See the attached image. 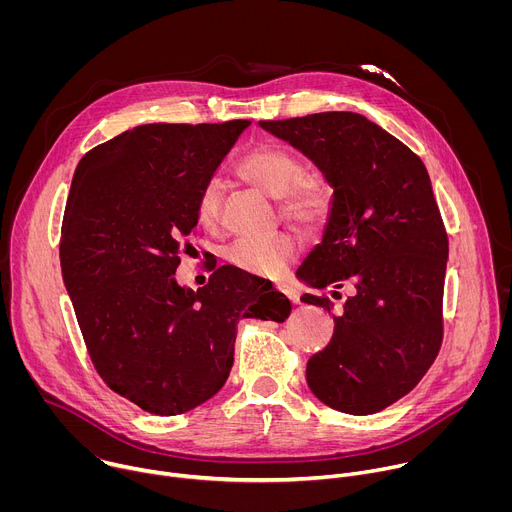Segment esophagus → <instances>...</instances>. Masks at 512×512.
Returning a JSON list of instances; mask_svg holds the SVG:
<instances>
[{
	"mask_svg": "<svg viewBox=\"0 0 512 512\" xmlns=\"http://www.w3.org/2000/svg\"><path fill=\"white\" fill-rule=\"evenodd\" d=\"M277 289L281 291V294H283L291 304H300V296L296 294V291H291V289H287V287H283V285H279Z\"/></svg>",
	"mask_w": 512,
	"mask_h": 512,
	"instance_id": "esophagus-1",
	"label": "esophagus"
}]
</instances>
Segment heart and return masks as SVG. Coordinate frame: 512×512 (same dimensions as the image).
Wrapping results in <instances>:
<instances>
[{"label": "heart", "mask_w": 512, "mask_h": 512, "mask_svg": "<svg viewBox=\"0 0 512 512\" xmlns=\"http://www.w3.org/2000/svg\"><path fill=\"white\" fill-rule=\"evenodd\" d=\"M237 174L267 194L279 200V212L287 223L300 229L318 227L328 212V196L322 184L306 176L302 162L279 148H257L241 158ZM223 188L216 180H208L196 200V218L206 231H216L221 225ZM296 241L287 235L245 237L227 249V259L243 273L257 277H277L296 257Z\"/></svg>", "instance_id": "1"}]
</instances>
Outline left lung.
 <instances>
[{
	"label": "left lung",
	"instance_id": "1",
	"mask_svg": "<svg viewBox=\"0 0 512 512\" xmlns=\"http://www.w3.org/2000/svg\"><path fill=\"white\" fill-rule=\"evenodd\" d=\"M259 125L310 158L334 188L322 243L298 277L316 289L354 285L332 316L330 344L308 360V385L336 411L377 413L421 381L442 346L448 235L429 174L405 143L358 113ZM302 302L334 310L326 296Z\"/></svg>",
	"mask_w": 512,
	"mask_h": 512
}]
</instances>
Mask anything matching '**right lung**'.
<instances>
[{"label": "right lung", "instance_id": "right-lung-1", "mask_svg": "<svg viewBox=\"0 0 512 512\" xmlns=\"http://www.w3.org/2000/svg\"><path fill=\"white\" fill-rule=\"evenodd\" d=\"M249 123L139 125L87 152L72 176L62 279L99 377L148 413L208 401L231 373L239 320L283 322L291 310L277 291L255 298V281L231 265L198 291L174 277L198 192Z\"/></svg>", "mask_w": 512, "mask_h": 512}]
</instances>
